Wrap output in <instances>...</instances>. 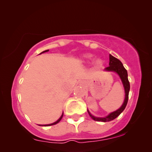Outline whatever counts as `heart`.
Wrapping results in <instances>:
<instances>
[{"label":"heart","instance_id":"1","mask_svg":"<svg viewBox=\"0 0 152 152\" xmlns=\"http://www.w3.org/2000/svg\"><path fill=\"white\" fill-rule=\"evenodd\" d=\"M92 57H93L92 54H86L82 56V57H81V60H82L83 62H88L92 58ZM94 67L96 68L101 67L102 65H103V61H102V59L101 58H98L96 60L94 63Z\"/></svg>","mask_w":152,"mask_h":152}]
</instances>
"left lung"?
I'll return each mask as SVG.
<instances>
[{
  "instance_id": "8db88e82",
  "label": "left lung",
  "mask_w": 152,
  "mask_h": 152,
  "mask_svg": "<svg viewBox=\"0 0 152 152\" xmlns=\"http://www.w3.org/2000/svg\"><path fill=\"white\" fill-rule=\"evenodd\" d=\"M109 67H106L104 70L106 72H114L115 73H116L119 76L120 78L123 83L124 89H125V100L123 104H122L121 107L118 110L114 111L112 113H110V114H108L107 116L104 117H96L94 116L89 112V111L87 109V112L88 114L91 118L94 120L96 121H101V122H109L117 118L122 112H123V110H125L126 107V105L127 104L128 101V98H129V92L130 89V85L129 80H128V75H127V72L125 69V68L124 67L123 63L119 61L118 58L113 56L111 54H110V63H109Z\"/></svg>"
}]
</instances>
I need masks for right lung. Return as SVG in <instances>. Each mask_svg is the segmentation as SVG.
<instances>
[{"mask_svg":"<svg viewBox=\"0 0 152 152\" xmlns=\"http://www.w3.org/2000/svg\"><path fill=\"white\" fill-rule=\"evenodd\" d=\"M48 51H49V50H45V51H43V52L40 53V54H42V53H45V52H48ZM63 114H62L61 116L60 117V118H59V119L58 120V121H56V122H54V123H51V124H48V125H40V126H45V127H46V126H51V125H56V124L58 123L59 122L61 121V120L62 119V118H63Z\"/></svg>","mask_w":152,"mask_h":152,"instance_id":"right-lung-1","label":"right lung"}]
</instances>
